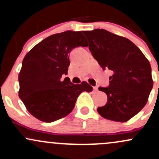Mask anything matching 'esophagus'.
<instances>
[{
    "instance_id": "1",
    "label": "esophagus",
    "mask_w": 159,
    "mask_h": 159,
    "mask_svg": "<svg viewBox=\"0 0 159 159\" xmlns=\"http://www.w3.org/2000/svg\"><path fill=\"white\" fill-rule=\"evenodd\" d=\"M93 90H94V91H97L98 90V87H93Z\"/></svg>"
}]
</instances>
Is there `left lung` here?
Instances as JSON below:
<instances>
[{"mask_svg":"<svg viewBox=\"0 0 159 159\" xmlns=\"http://www.w3.org/2000/svg\"><path fill=\"white\" fill-rule=\"evenodd\" d=\"M89 49L103 69L114 74L107 87H98L107 94L105 105L97 111L107 120L126 122L148 101L153 86L151 66L138 47L127 38L104 29L84 31Z\"/></svg>","mask_w":159,"mask_h":159,"instance_id":"1","label":"left lung"}]
</instances>
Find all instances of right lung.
Masks as SVG:
<instances>
[{
  "instance_id": "right-lung-1",
  "label": "right lung",
  "mask_w": 159,
  "mask_h": 159,
  "mask_svg": "<svg viewBox=\"0 0 159 159\" xmlns=\"http://www.w3.org/2000/svg\"><path fill=\"white\" fill-rule=\"evenodd\" d=\"M88 46L81 31L60 33L45 38L25 55L19 74V96L30 114L52 123L73 110L78 96L93 87L86 81L74 84L61 80L70 64L69 54L74 48Z\"/></svg>"
}]
</instances>
